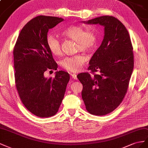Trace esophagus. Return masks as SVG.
Wrapping results in <instances>:
<instances>
[{"instance_id": "esophagus-1", "label": "esophagus", "mask_w": 148, "mask_h": 148, "mask_svg": "<svg viewBox=\"0 0 148 148\" xmlns=\"http://www.w3.org/2000/svg\"><path fill=\"white\" fill-rule=\"evenodd\" d=\"M71 77L73 78V79H75V80H76V79H77V75H76V74H71Z\"/></svg>"}]
</instances>
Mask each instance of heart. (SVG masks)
<instances>
[{
  "mask_svg": "<svg viewBox=\"0 0 148 148\" xmlns=\"http://www.w3.org/2000/svg\"><path fill=\"white\" fill-rule=\"evenodd\" d=\"M62 35L76 42L77 49L82 51H90L97 44V36L94 32L86 31L79 25H72L62 32ZM49 51L54 55L60 56L62 54L60 40L54 35H49L46 39ZM87 58L84 54H79L68 56L62 60L61 64L65 70L76 73L81 70Z\"/></svg>",
  "mask_w": 148,
  "mask_h": 148,
  "instance_id": "b5f03b06",
  "label": "heart"
}]
</instances>
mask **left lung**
I'll use <instances>...</instances> for the list:
<instances>
[{
	"label": "left lung",
	"instance_id": "obj_1",
	"mask_svg": "<svg viewBox=\"0 0 148 148\" xmlns=\"http://www.w3.org/2000/svg\"><path fill=\"white\" fill-rule=\"evenodd\" d=\"M83 22L105 27L102 43L89 61L90 73L77 76L82 84V98L87 112L103 116L119 107L127 92L134 66L133 48L128 30L114 16H102ZM96 71L99 74H95Z\"/></svg>",
	"mask_w": 148,
	"mask_h": 148
}]
</instances>
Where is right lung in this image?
Listing matches in <instances>:
<instances>
[{
  "instance_id": "1",
  "label": "right lung",
  "mask_w": 148,
  "mask_h": 148,
  "mask_svg": "<svg viewBox=\"0 0 148 148\" xmlns=\"http://www.w3.org/2000/svg\"><path fill=\"white\" fill-rule=\"evenodd\" d=\"M63 20L45 15L33 18L22 29L13 51L20 100L29 112L41 118L56 114L69 81V74L63 71H56L54 77H45L46 72L58 68L47 45L48 32Z\"/></svg>"
}]
</instances>
